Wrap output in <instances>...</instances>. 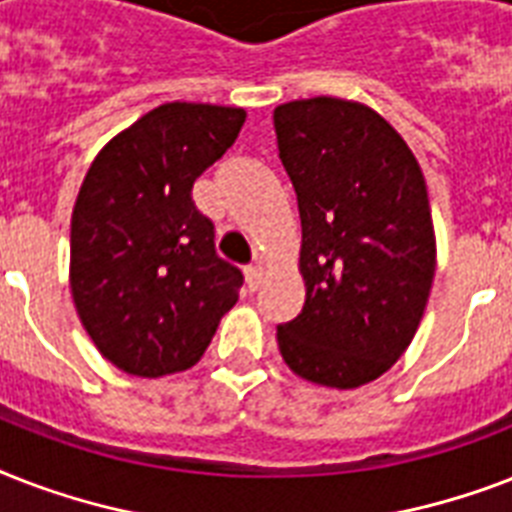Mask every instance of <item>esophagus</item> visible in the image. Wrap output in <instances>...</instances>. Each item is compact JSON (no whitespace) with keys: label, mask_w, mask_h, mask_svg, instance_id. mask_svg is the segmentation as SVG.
Returning <instances> with one entry per match:
<instances>
[{"label":"esophagus","mask_w":512,"mask_h":512,"mask_svg":"<svg viewBox=\"0 0 512 512\" xmlns=\"http://www.w3.org/2000/svg\"><path fill=\"white\" fill-rule=\"evenodd\" d=\"M263 276H265V265L263 263H252L247 268V284L249 289H257L263 284Z\"/></svg>","instance_id":"34e87169"}]
</instances>
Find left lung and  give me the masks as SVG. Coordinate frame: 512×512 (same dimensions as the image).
Instances as JSON below:
<instances>
[{"mask_svg":"<svg viewBox=\"0 0 512 512\" xmlns=\"http://www.w3.org/2000/svg\"><path fill=\"white\" fill-rule=\"evenodd\" d=\"M295 185L305 305L276 329L297 377L350 390L385 374L420 327L436 276L428 185L404 138L356 100L273 111Z\"/></svg>","mask_w":512,"mask_h":512,"instance_id":"left-lung-1","label":"left lung"}]
</instances>
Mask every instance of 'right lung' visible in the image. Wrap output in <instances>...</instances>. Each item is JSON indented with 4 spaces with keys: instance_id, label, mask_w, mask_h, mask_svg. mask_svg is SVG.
I'll return each instance as SVG.
<instances>
[{
    "instance_id": "obj_1",
    "label": "right lung",
    "mask_w": 512,
    "mask_h": 512,
    "mask_svg": "<svg viewBox=\"0 0 512 512\" xmlns=\"http://www.w3.org/2000/svg\"><path fill=\"white\" fill-rule=\"evenodd\" d=\"M244 108L164 103L100 148L71 215V297L100 356L135 377L191 369L244 276L215 252L193 180L239 138Z\"/></svg>"
}]
</instances>
